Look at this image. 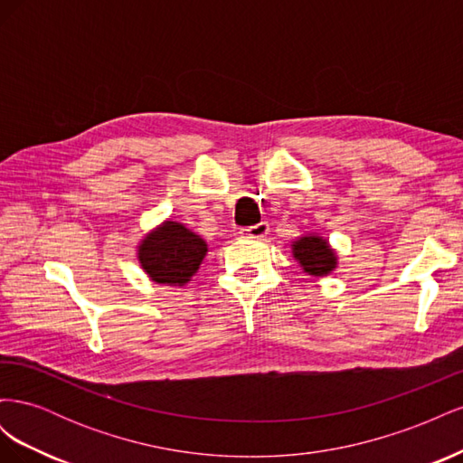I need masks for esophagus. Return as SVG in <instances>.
I'll return each instance as SVG.
<instances>
[{
	"label": "esophagus",
	"mask_w": 463,
	"mask_h": 463,
	"mask_svg": "<svg viewBox=\"0 0 463 463\" xmlns=\"http://www.w3.org/2000/svg\"><path fill=\"white\" fill-rule=\"evenodd\" d=\"M269 230H270L269 222H259V223H255V226L243 228L240 233L245 235V237H253V240H260V237H264L266 233H269Z\"/></svg>",
	"instance_id": "1"
}]
</instances>
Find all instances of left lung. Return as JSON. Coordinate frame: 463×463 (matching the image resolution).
Masks as SVG:
<instances>
[{
	"mask_svg": "<svg viewBox=\"0 0 463 463\" xmlns=\"http://www.w3.org/2000/svg\"><path fill=\"white\" fill-rule=\"evenodd\" d=\"M293 255L301 262L303 270L313 276H325L335 266L334 250L320 237H301L293 245Z\"/></svg>",
	"mask_w": 463,
	"mask_h": 463,
	"instance_id": "obj_1",
	"label": "left lung"
}]
</instances>
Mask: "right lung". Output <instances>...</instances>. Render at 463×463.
<instances>
[{
  "mask_svg": "<svg viewBox=\"0 0 463 463\" xmlns=\"http://www.w3.org/2000/svg\"><path fill=\"white\" fill-rule=\"evenodd\" d=\"M204 255L206 243L201 237L175 222H165L158 232L150 233L138 250L143 269L154 282L170 286L187 284Z\"/></svg>",
  "mask_w": 463,
  "mask_h": 463,
  "instance_id": "right-lung-1",
  "label": "right lung"
}]
</instances>
